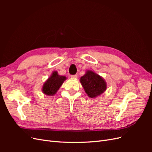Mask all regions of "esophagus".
I'll list each match as a JSON object with an SVG mask.
<instances>
[{"label":"esophagus","instance_id":"34e87169","mask_svg":"<svg viewBox=\"0 0 152 152\" xmlns=\"http://www.w3.org/2000/svg\"><path fill=\"white\" fill-rule=\"evenodd\" d=\"M71 77L73 78V79H76V78L77 77V74H75V75H72Z\"/></svg>","mask_w":152,"mask_h":152}]
</instances>
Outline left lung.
I'll use <instances>...</instances> for the list:
<instances>
[{
    "label": "left lung",
    "instance_id": "1",
    "mask_svg": "<svg viewBox=\"0 0 152 152\" xmlns=\"http://www.w3.org/2000/svg\"><path fill=\"white\" fill-rule=\"evenodd\" d=\"M80 83L87 95L93 98L102 94L107 89V84L103 78L92 71H87L80 78Z\"/></svg>",
    "mask_w": 152,
    "mask_h": 152
}]
</instances>
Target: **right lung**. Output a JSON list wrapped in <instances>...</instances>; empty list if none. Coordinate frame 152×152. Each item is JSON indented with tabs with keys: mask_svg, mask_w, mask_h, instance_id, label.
I'll return each instance as SVG.
<instances>
[{
	"mask_svg": "<svg viewBox=\"0 0 152 152\" xmlns=\"http://www.w3.org/2000/svg\"><path fill=\"white\" fill-rule=\"evenodd\" d=\"M65 79V77L59 76L56 72H54L44 84L42 92L46 95L53 96L56 94Z\"/></svg>",
	"mask_w": 152,
	"mask_h": 152,
	"instance_id": "add662e5",
	"label": "right lung"
}]
</instances>
